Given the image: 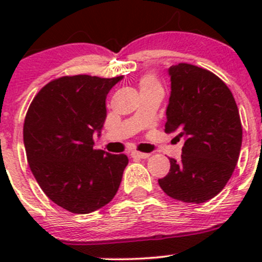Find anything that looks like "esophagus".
I'll return each mask as SVG.
<instances>
[{"mask_svg": "<svg viewBox=\"0 0 262 262\" xmlns=\"http://www.w3.org/2000/svg\"><path fill=\"white\" fill-rule=\"evenodd\" d=\"M130 156L133 158H143V160H146V158L149 157V155H148V153H141V152H137V150L132 152Z\"/></svg>", "mask_w": 262, "mask_h": 262, "instance_id": "34e87169", "label": "esophagus"}]
</instances>
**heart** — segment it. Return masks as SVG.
Segmentation results:
<instances>
[{
	"mask_svg": "<svg viewBox=\"0 0 262 262\" xmlns=\"http://www.w3.org/2000/svg\"><path fill=\"white\" fill-rule=\"evenodd\" d=\"M139 87H141V91H147V90L161 89V84L153 75H146L139 81Z\"/></svg>",
	"mask_w": 262,
	"mask_h": 262,
	"instance_id": "1",
	"label": "heart"
}]
</instances>
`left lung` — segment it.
I'll return each instance as SVG.
<instances>
[{
    "instance_id": "1",
    "label": "left lung",
    "mask_w": 262,
    "mask_h": 262,
    "mask_svg": "<svg viewBox=\"0 0 262 262\" xmlns=\"http://www.w3.org/2000/svg\"><path fill=\"white\" fill-rule=\"evenodd\" d=\"M171 95L165 132L184 138L181 160L170 158V172L158 180L172 199L200 204L223 190L242 144V124L231 90L218 76L196 66L168 68Z\"/></svg>"
}]
</instances>
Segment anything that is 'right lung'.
Segmentation results:
<instances>
[{"mask_svg":"<svg viewBox=\"0 0 262 262\" xmlns=\"http://www.w3.org/2000/svg\"><path fill=\"white\" fill-rule=\"evenodd\" d=\"M123 80L64 76L34 97L24 123V144L34 178L63 209L89 214L112 202L119 189L125 155L95 149L106 119V96Z\"/></svg>","mask_w":262,"mask_h":262,"instance_id":"add662e5","label":"right lung"}]
</instances>
